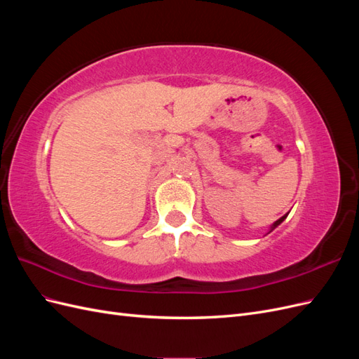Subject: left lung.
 I'll list each match as a JSON object with an SVG mask.
<instances>
[{"label":"left lung","instance_id":"1","mask_svg":"<svg viewBox=\"0 0 359 359\" xmlns=\"http://www.w3.org/2000/svg\"><path fill=\"white\" fill-rule=\"evenodd\" d=\"M286 217H287V214H286V215H283V217H280V219H278V220H277V222H276V223H274L273 226H271V229H269V232H273V231L276 229V227H277V226H278L280 223H283V222H285V219H286ZM269 232H268V233H269Z\"/></svg>","mask_w":359,"mask_h":359}]
</instances>
